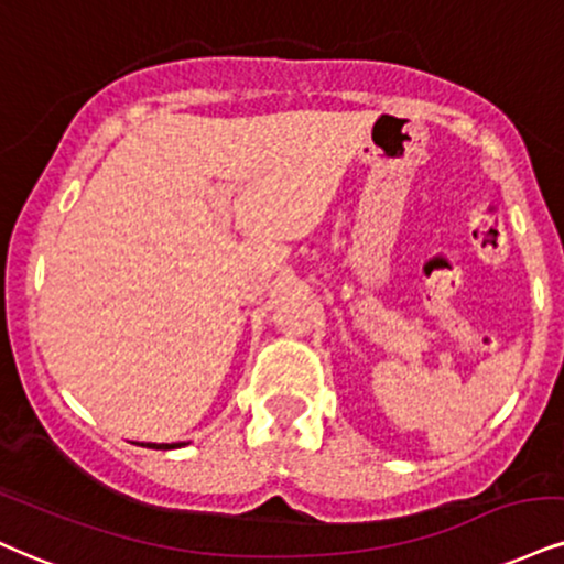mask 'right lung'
I'll return each mask as SVG.
<instances>
[{
	"label": "right lung",
	"mask_w": 564,
	"mask_h": 564,
	"mask_svg": "<svg viewBox=\"0 0 564 564\" xmlns=\"http://www.w3.org/2000/svg\"><path fill=\"white\" fill-rule=\"evenodd\" d=\"M141 446H152V449H178L183 444H141Z\"/></svg>",
	"instance_id": "obj_1"
}]
</instances>
